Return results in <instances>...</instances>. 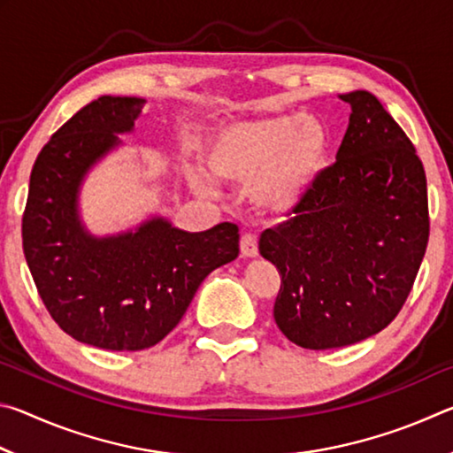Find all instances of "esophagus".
<instances>
[{
    "label": "esophagus",
    "mask_w": 453,
    "mask_h": 453,
    "mask_svg": "<svg viewBox=\"0 0 453 453\" xmlns=\"http://www.w3.org/2000/svg\"><path fill=\"white\" fill-rule=\"evenodd\" d=\"M242 256L245 257H256L257 256V237L254 234H243L240 240Z\"/></svg>",
    "instance_id": "esophagus-1"
}]
</instances>
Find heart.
Here are the masks:
<instances>
[{
	"label": "heart",
	"mask_w": 453,
	"mask_h": 453,
	"mask_svg": "<svg viewBox=\"0 0 453 453\" xmlns=\"http://www.w3.org/2000/svg\"><path fill=\"white\" fill-rule=\"evenodd\" d=\"M329 153L332 135L319 118L278 113L219 127L205 145V164L219 181L251 183L259 211L289 216L316 191ZM191 183L199 194H216L208 175L191 173Z\"/></svg>",
	"instance_id": "1"
}]
</instances>
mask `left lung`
I'll list each match as a JSON object with an SVG mask.
<instances>
[{
	"label": "left lung",
	"instance_id": "obj_1",
	"mask_svg": "<svg viewBox=\"0 0 453 453\" xmlns=\"http://www.w3.org/2000/svg\"><path fill=\"white\" fill-rule=\"evenodd\" d=\"M340 97L351 113L335 164L259 237L281 275L275 324L305 349L351 346L392 324L429 237L426 172L410 137L370 91Z\"/></svg>",
	"mask_w": 453,
	"mask_h": 453
}]
</instances>
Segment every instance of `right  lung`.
Returning a JSON list of instances; mask_svg holds the SVG:
<instances>
[{
  "label": "right lung",
  "instance_id": "obj_1",
  "mask_svg": "<svg viewBox=\"0 0 453 453\" xmlns=\"http://www.w3.org/2000/svg\"><path fill=\"white\" fill-rule=\"evenodd\" d=\"M145 99L102 96L67 119L37 156L21 237L37 294L73 340L111 351L156 346L180 324L216 267L240 254L237 226L189 234L164 218L110 237L81 226L86 173L134 129Z\"/></svg>",
  "mask_w": 453,
  "mask_h": 453
}]
</instances>
